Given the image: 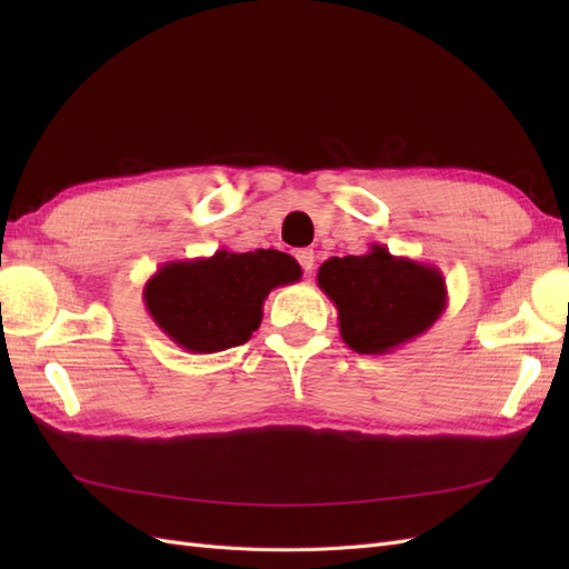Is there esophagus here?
<instances>
[{
	"label": "esophagus",
	"mask_w": 569,
	"mask_h": 569,
	"mask_svg": "<svg viewBox=\"0 0 569 569\" xmlns=\"http://www.w3.org/2000/svg\"><path fill=\"white\" fill-rule=\"evenodd\" d=\"M297 261H299V266H301L306 272H311L313 266H316V253H313V249H299V251H297Z\"/></svg>",
	"instance_id": "1"
}]
</instances>
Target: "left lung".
<instances>
[{
    "label": "left lung",
    "mask_w": 569,
    "mask_h": 569,
    "mask_svg": "<svg viewBox=\"0 0 569 569\" xmlns=\"http://www.w3.org/2000/svg\"><path fill=\"white\" fill-rule=\"evenodd\" d=\"M318 287L337 308L343 343L366 356L391 353L425 335L449 303L439 268L391 256L382 244L363 256L327 258Z\"/></svg>",
    "instance_id": "8db88e82"
}]
</instances>
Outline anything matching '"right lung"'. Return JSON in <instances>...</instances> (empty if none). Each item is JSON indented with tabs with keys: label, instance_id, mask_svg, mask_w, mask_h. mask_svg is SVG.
<instances>
[{
	"label": "right lung",
	"instance_id": "right-lung-1",
	"mask_svg": "<svg viewBox=\"0 0 569 569\" xmlns=\"http://www.w3.org/2000/svg\"><path fill=\"white\" fill-rule=\"evenodd\" d=\"M301 280L284 251L220 249L209 258L163 263L144 284V306L159 330L189 353H218L251 339L274 287Z\"/></svg>",
	"mask_w": 569,
	"mask_h": 569
}]
</instances>
